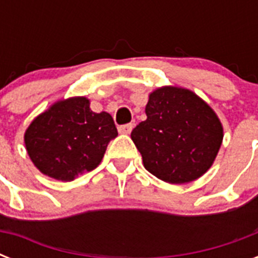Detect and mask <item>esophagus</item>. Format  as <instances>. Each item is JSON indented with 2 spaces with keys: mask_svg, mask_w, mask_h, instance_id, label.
Here are the masks:
<instances>
[{
  "mask_svg": "<svg viewBox=\"0 0 258 258\" xmlns=\"http://www.w3.org/2000/svg\"><path fill=\"white\" fill-rule=\"evenodd\" d=\"M134 128V124L133 123H127V124H121L117 127V131L120 134H130L133 131Z\"/></svg>",
  "mask_w": 258,
  "mask_h": 258,
  "instance_id": "obj_1",
  "label": "esophagus"
}]
</instances>
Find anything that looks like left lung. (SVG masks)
<instances>
[{"label":"left lung","instance_id":"obj_1","mask_svg":"<svg viewBox=\"0 0 258 258\" xmlns=\"http://www.w3.org/2000/svg\"><path fill=\"white\" fill-rule=\"evenodd\" d=\"M146 115L131 139L147 171L169 183H186L210 169L224 131L214 111L196 93L176 87L157 89Z\"/></svg>","mask_w":258,"mask_h":258}]
</instances>
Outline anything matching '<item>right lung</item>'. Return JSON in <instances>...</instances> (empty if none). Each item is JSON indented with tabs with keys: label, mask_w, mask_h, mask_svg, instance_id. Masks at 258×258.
<instances>
[{
	"label": "right lung",
	"mask_w": 258,
	"mask_h": 258,
	"mask_svg": "<svg viewBox=\"0 0 258 258\" xmlns=\"http://www.w3.org/2000/svg\"><path fill=\"white\" fill-rule=\"evenodd\" d=\"M116 125L107 112L89 108L86 97H71L53 104L34 119L25 133L30 159L41 172L70 182L96 169Z\"/></svg>",
	"instance_id": "1"
}]
</instances>
